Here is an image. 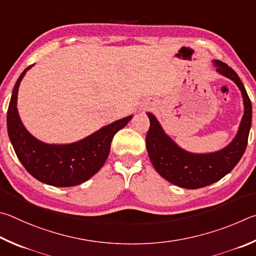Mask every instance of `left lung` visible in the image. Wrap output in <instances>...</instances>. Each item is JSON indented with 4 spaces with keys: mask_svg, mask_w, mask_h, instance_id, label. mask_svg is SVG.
Here are the masks:
<instances>
[{
    "mask_svg": "<svg viewBox=\"0 0 256 256\" xmlns=\"http://www.w3.org/2000/svg\"><path fill=\"white\" fill-rule=\"evenodd\" d=\"M219 74L230 78L242 92L244 114L234 140L214 153L194 154L186 152L170 138L156 116L147 112L150 126L146 135V148L152 164L165 180L184 189H199L220 180L230 173L243 156L248 146L252 124V103L240 76L225 62L214 60Z\"/></svg>",
    "mask_w": 256,
    "mask_h": 256,
    "instance_id": "obj_1",
    "label": "left lung"
}]
</instances>
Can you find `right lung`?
<instances>
[{
    "label": "right lung",
    "instance_id": "1",
    "mask_svg": "<svg viewBox=\"0 0 256 256\" xmlns=\"http://www.w3.org/2000/svg\"><path fill=\"white\" fill-rule=\"evenodd\" d=\"M22 72L13 88L8 104V134L22 165L38 181L52 186H74L88 181L100 170L110 153L112 138L132 116L106 124L92 135L72 144H46L26 130L16 108L18 90L26 70Z\"/></svg>",
    "mask_w": 256,
    "mask_h": 256
}]
</instances>
